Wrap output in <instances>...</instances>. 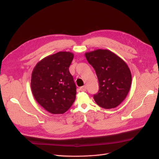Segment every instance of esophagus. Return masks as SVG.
I'll return each instance as SVG.
<instances>
[{"instance_id": "obj_1", "label": "esophagus", "mask_w": 159, "mask_h": 159, "mask_svg": "<svg viewBox=\"0 0 159 159\" xmlns=\"http://www.w3.org/2000/svg\"><path fill=\"white\" fill-rule=\"evenodd\" d=\"M80 89L81 91H86V87H85V86H82V87H81L80 88Z\"/></svg>"}]
</instances>
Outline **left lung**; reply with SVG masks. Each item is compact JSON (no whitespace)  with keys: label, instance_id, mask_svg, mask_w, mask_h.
I'll return each mask as SVG.
<instances>
[{"label":"left lung","instance_id":"8db88e82","mask_svg":"<svg viewBox=\"0 0 159 159\" xmlns=\"http://www.w3.org/2000/svg\"><path fill=\"white\" fill-rule=\"evenodd\" d=\"M85 56L99 81V92L93 96L95 102L105 109L117 107L126 98L131 85V73L126 62L106 49L86 52Z\"/></svg>","mask_w":159,"mask_h":159}]
</instances>
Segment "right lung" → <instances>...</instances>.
Here are the masks:
<instances>
[{"label": "right lung", "instance_id": "add662e5", "mask_svg": "<svg viewBox=\"0 0 159 159\" xmlns=\"http://www.w3.org/2000/svg\"><path fill=\"white\" fill-rule=\"evenodd\" d=\"M74 57L59 52L39 61L32 72L31 89L36 102L52 114H63L75 99L76 86L69 67Z\"/></svg>", "mask_w": 159, "mask_h": 159}]
</instances>
